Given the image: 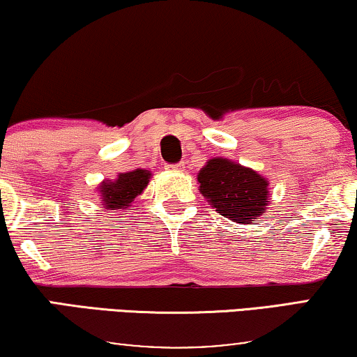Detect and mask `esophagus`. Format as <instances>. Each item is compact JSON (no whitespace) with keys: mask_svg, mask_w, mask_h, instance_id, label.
<instances>
[{"mask_svg":"<svg viewBox=\"0 0 357 357\" xmlns=\"http://www.w3.org/2000/svg\"><path fill=\"white\" fill-rule=\"evenodd\" d=\"M165 169H167V172H183V170H185V164H183V162L169 164V165H165Z\"/></svg>","mask_w":357,"mask_h":357,"instance_id":"esophagus-1","label":"esophagus"}]
</instances>
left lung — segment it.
<instances>
[{
    "mask_svg": "<svg viewBox=\"0 0 357 357\" xmlns=\"http://www.w3.org/2000/svg\"><path fill=\"white\" fill-rule=\"evenodd\" d=\"M199 193L224 218L252 224L270 204L268 178L227 158H213L198 172Z\"/></svg>",
    "mask_w": 357,
    "mask_h": 357,
    "instance_id": "1",
    "label": "left lung"
}]
</instances>
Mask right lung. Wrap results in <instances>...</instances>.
<instances>
[{
	"instance_id": "obj_1",
	"label": "right lung",
	"mask_w": 357,
	"mask_h": 357,
	"mask_svg": "<svg viewBox=\"0 0 357 357\" xmlns=\"http://www.w3.org/2000/svg\"><path fill=\"white\" fill-rule=\"evenodd\" d=\"M153 174L146 169H135L116 175L115 180H104L97 187L102 208L105 211H125L131 206L135 198L144 192Z\"/></svg>"
}]
</instances>
